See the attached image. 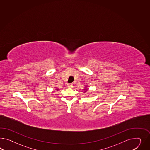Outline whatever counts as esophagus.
Returning a JSON list of instances; mask_svg holds the SVG:
<instances>
[{
	"label": "esophagus",
	"mask_w": 150,
	"mask_h": 150,
	"mask_svg": "<svg viewBox=\"0 0 150 150\" xmlns=\"http://www.w3.org/2000/svg\"><path fill=\"white\" fill-rule=\"evenodd\" d=\"M67 86H68L69 88H71V87H73V85H72L71 83H68V84L67 85Z\"/></svg>",
	"instance_id": "obj_1"
}]
</instances>
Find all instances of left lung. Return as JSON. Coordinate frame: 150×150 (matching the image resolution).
Here are the masks:
<instances>
[{"label":"left lung","mask_w":150,"mask_h":150,"mask_svg":"<svg viewBox=\"0 0 150 150\" xmlns=\"http://www.w3.org/2000/svg\"><path fill=\"white\" fill-rule=\"evenodd\" d=\"M86 87H87V86H86ZM87 90H88V89H86V90L85 91V92H85V93L86 92V91H87Z\"/></svg>","instance_id":"left-lung-1"}]
</instances>
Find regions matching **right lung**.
Returning <instances> with one entry per match:
<instances>
[{
    "instance_id": "add662e5",
    "label": "right lung",
    "mask_w": 150,
    "mask_h": 150,
    "mask_svg": "<svg viewBox=\"0 0 150 150\" xmlns=\"http://www.w3.org/2000/svg\"><path fill=\"white\" fill-rule=\"evenodd\" d=\"M57 89V90H59V89Z\"/></svg>"
}]
</instances>
